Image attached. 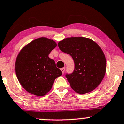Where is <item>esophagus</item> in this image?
I'll list each match as a JSON object with an SVG mask.
<instances>
[{"mask_svg":"<svg viewBox=\"0 0 124 124\" xmlns=\"http://www.w3.org/2000/svg\"><path fill=\"white\" fill-rule=\"evenodd\" d=\"M61 71H62V72L63 73V74H64L65 72V68H62L61 69Z\"/></svg>","mask_w":124,"mask_h":124,"instance_id":"34e87169","label":"esophagus"}]
</instances>
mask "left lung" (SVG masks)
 Returning <instances> with one entry per match:
<instances>
[{"label":"left lung","mask_w":124,"mask_h":124,"mask_svg":"<svg viewBox=\"0 0 124 124\" xmlns=\"http://www.w3.org/2000/svg\"><path fill=\"white\" fill-rule=\"evenodd\" d=\"M58 46L74 61V72L66 75L71 88L83 94L98 87L106 70V58L99 46L90 39L72 37L60 41Z\"/></svg>","instance_id":"obj_1"}]
</instances>
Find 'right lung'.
Instances as JSON below:
<instances>
[{
    "instance_id": "right-lung-1",
    "label": "right lung",
    "mask_w": 124,
    "mask_h": 124,
    "mask_svg": "<svg viewBox=\"0 0 124 124\" xmlns=\"http://www.w3.org/2000/svg\"><path fill=\"white\" fill-rule=\"evenodd\" d=\"M52 39L40 37L25 45L18 53L15 72L19 83L28 93L43 96L51 90L54 79L62 74L49 53L56 47Z\"/></svg>"
}]
</instances>
